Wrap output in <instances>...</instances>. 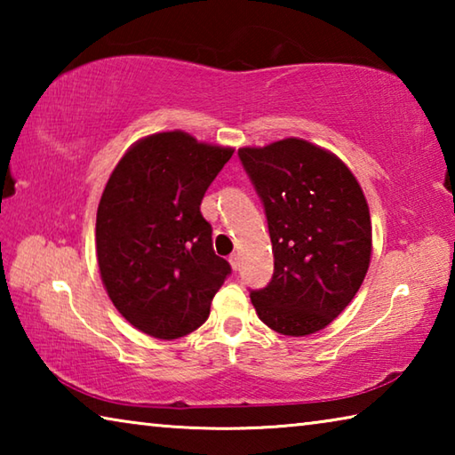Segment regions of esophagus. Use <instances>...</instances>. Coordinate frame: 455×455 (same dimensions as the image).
I'll return each instance as SVG.
<instances>
[{"instance_id":"esophagus-1","label":"esophagus","mask_w":455,"mask_h":455,"mask_svg":"<svg viewBox=\"0 0 455 455\" xmlns=\"http://www.w3.org/2000/svg\"><path fill=\"white\" fill-rule=\"evenodd\" d=\"M228 263H230V267H233V271H238V268H241V257H238V255H230Z\"/></svg>"}]
</instances>
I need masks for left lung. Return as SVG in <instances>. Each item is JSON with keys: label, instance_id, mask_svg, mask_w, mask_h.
Instances as JSON below:
<instances>
[{"label": "left lung", "instance_id": "obj_1", "mask_svg": "<svg viewBox=\"0 0 455 455\" xmlns=\"http://www.w3.org/2000/svg\"><path fill=\"white\" fill-rule=\"evenodd\" d=\"M238 158L265 206L275 273L251 291L259 319L281 335L325 329L345 311L371 259V219L359 182L335 154L301 138Z\"/></svg>", "mask_w": 455, "mask_h": 455}]
</instances>
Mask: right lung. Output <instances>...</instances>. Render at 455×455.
Returning a JSON list of instances; mask_svg holds the SVG:
<instances>
[{"mask_svg":"<svg viewBox=\"0 0 455 455\" xmlns=\"http://www.w3.org/2000/svg\"><path fill=\"white\" fill-rule=\"evenodd\" d=\"M233 152L160 132L138 140L108 179L96 217L100 275L122 317L146 335L198 329L230 275L200 203Z\"/></svg>","mask_w":455,"mask_h":455,"instance_id":"add662e5","label":"right lung"}]
</instances>
